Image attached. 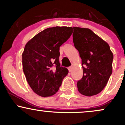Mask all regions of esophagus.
Returning <instances> with one entry per match:
<instances>
[{
  "label": "esophagus",
  "instance_id": "34e87169",
  "mask_svg": "<svg viewBox=\"0 0 125 125\" xmlns=\"http://www.w3.org/2000/svg\"><path fill=\"white\" fill-rule=\"evenodd\" d=\"M68 70L69 71V72H72V67H69L68 68Z\"/></svg>",
  "mask_w": 125,
  "mask_h": 125
}]
</instances>
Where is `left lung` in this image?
<instances>
[{"label": "left lung", "mask_w": 125, "mask_h": 125, "mask_svg": "<svg viewBox=\"0 0 125 125\" xmlns=\"http://www.w3.org/2000/svg\"><path fill=\"white\" fill-rule=\"evenodd\" d=\"M73 42L82 59L83 75L77 82L82 94H99L112 73L113 54L107 43L87 28L74 27Z\"/></svg>", "instance_id": "1"}]
</instances>
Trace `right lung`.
I'll return each instance as SVG.
<instances>
[{
	"instance_id": "add662e5",
	"label": "right lung",
	"mask_w": 125,
	"mask_h": 125,
	"mask_svg": "<svg viewBox=\"0 0 125 125\" xmlns=\"http://www.w3.org/2000/svg\"><path fill=\"white\" fill-rule=\"evenodd\" d=\"M72 33V27L49 28L25 45L22 53L23 71L31 89L38 95L48 97L55 94L68 73L67 68L61 66L59 48Z\"/></svg>"
}]
</instances>
